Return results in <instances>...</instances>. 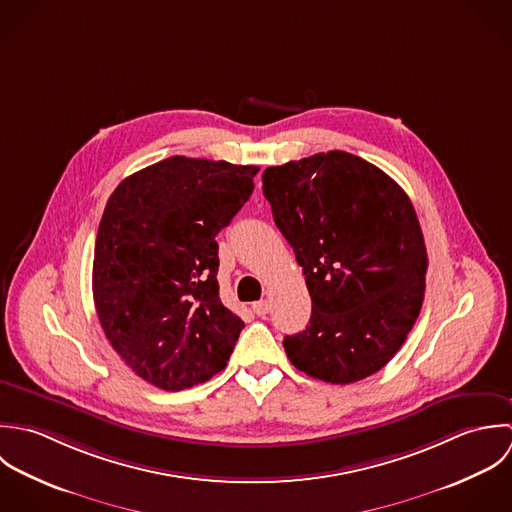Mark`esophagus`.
Instances as JSON below:
<instances>
[{
    "instance_id": "esophagus-1",
    "label": "esophagus",
    "mask_w": 512,
    "mask_h": 512,
    "mask_svg": "<svg viewBox=\"0 0 512 512\" xmlns=\"http://www.w3.org/2000/svg\"><path fill=\"white\" fill-rule=\"evenodd\" d=\"M253 312L257 314V316H265L267 312H269V308H271V305H269V301H257V303H253Z\"/></svg>"
}]
</instances>
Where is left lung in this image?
I'll return each mask as SVG.
<instances>
[{
  "mask_svg": "<svg viewBox=\"0 0 512 512\" xmlns=\"http://www.w3.org/2000/svg\"><path fill=\"white\" fill-rule=\"evenodd\" d=\"M273 219L303 267L312 314L285 336L295 368L330 384L376 374L419 316L427 251L408 194L340 150L263 172Z\"/></svg>",
  "mask_w": 512,
  "mask_h": 512,
  "instance_id": "left-lung-1",
  "label": "left lung"
}]
</instances>
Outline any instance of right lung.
I'll use <instances>...</instances> for the list:
<instances>
[{
	"label": "right lung",
	"instance_id": "1",
	"mask_svg": "<svg viewBox=\"0 0 512 512\" xmlns=\"http://www.w3.org/2000/svg\"><path fill=\"white\" fill-rule=\"evenodd\" d=\"M257 166L172 156L118 184L104 207L93 297L132 372L180 392L221 372L243 320L223 307L215 235L253 194Z\"/></svg>",
	"mask_w": 512,
	"mask_h": 512
}]
</instances>
